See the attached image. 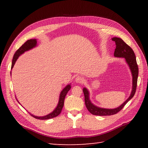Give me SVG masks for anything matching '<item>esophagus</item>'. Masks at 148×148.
<instances>
[{"mask_svg": "<svg viewBox=\"0 0 148 148\" xmlns=\"http://www.w3.org/2000/svg\"><path fill=\"white\" fill-rule=\"evenodd\" d=\"M75 81H76V83H83L84 81V79L83 77L81 76H77L76 79H75Z\"/></svg>", "mask_w": 148, "mask_h": 148, "instance_id": "34e87169", "label": "esophagus"}]
</instances>
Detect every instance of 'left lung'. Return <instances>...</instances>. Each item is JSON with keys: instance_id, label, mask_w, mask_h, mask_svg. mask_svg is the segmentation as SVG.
Here are the masks:
<instances>
[{"instance_id": "left-lung-1", "label": "left lung", "mask_w": 148, "mask_h": 148, "mask_svg": "<svg viewBox=\"0 0 148 148\" xmlns=\"http://www.w3.org/2000/svg\"><path fill=\"white\" fill-rule=\"evenodd\" d=\"M112 41H114L116 44V48L114 50V55L116 57H123L126 60L128 65L131 69L132 74L133 76V86L132 90L131 95L126 101L118 108L113 109H107L100 108L93 105L89 100V93L86 88L83 89L84 95V102L87 109L88 111L93 115L98 116H110L115 114L123 108V107L126 105V103L134 96L136 92L138 74H139V68L137 64L136 58L135 53L130 47L127 44L125 43L123 40L119 37H113L112 39Z\"/></svg>"}]
</instances>
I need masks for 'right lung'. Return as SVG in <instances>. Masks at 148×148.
Segmentation results:
<instances>
[{
  "instance_id": "1",
  "label": "right lung",
  "mask_w": 148,
  "mask_h": 148,
  "mask_svg": "<svg viewBox=\"0 0 148 148\" xmlns=\"http://www.w3.org/2000/svg\"><path fill=\"white\" fill-rule=\"evenodd\" d=\"M37 44V41L36 39H30L28 40L27 41L25 42L23 45H22L20 48H19L15 52L13 58H12V65H11V69H12L13 66L15 64L16 61L18 59V58L19 57V56L20 55H21L22 53H23L25 51H27V50L32 49L34 47H35L36 46ZM71 85L69 84L67 86H66L65 88L62 91V92L60 93V99H59V102H58V104L56 107V109L53 111L51 113H50L48 115H46L45 116H42V117H38V116H35L34 115L31 114V116H33L34 118H35L37 119H48L50 118H53L56 117L58 116L62 110L63 107H64V100L65 98V96L67 95V92H69V90L71 89Z\"/></svg>"
}]
</instances>
